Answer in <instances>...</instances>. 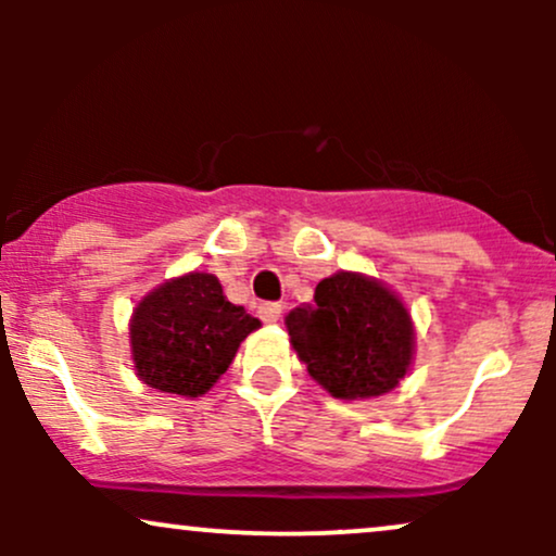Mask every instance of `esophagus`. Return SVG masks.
<instances>
[{"label":"esophagus","mask_w":556,"mask_h":556,"mask_svg":"<svg viewBox=\"0 0 556 556\" xmlns=\"http://www.w3.org/2000/svg\"><path fill=\"white\" fill-rule=\"evenodd\" d=\"M258 316L264 318L266 324H277L279 316H282V305H279V303H261L258 305Z\"/></svg>","instance_id":"1"}]
</instances>
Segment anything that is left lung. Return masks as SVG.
Instances as JSON below:
<instances>
[{
    "label": "left lung",
    "instance_id": "left-lung-1",
    "mask_svg": "<svg viewBox=\"0 0 556 556\" xmlns=\"http://www.w3.org/2000/svg\"><path fill=\"white\" fill-rule=\"evenodd\" d=\"M285 327L308 374L340 400L392 392L416 353V329L402 300L358 271L321 279L314 303L292 308Z\"/></svg>",
    "mask_w": 556,
    "mask_h": 556
}]
</instances>
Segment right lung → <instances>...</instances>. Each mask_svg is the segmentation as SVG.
Segmentation results:
<instances>
[{
  "instance_id": "add662e5",
  "label": "right lung",
  "mask_w": 556,
  "mask_h": 556,
  "mask_svg": "<svg viewBox=\"0 0 556 556\" xmlns=\"http://www.w3.org/2000/svg\"><path fill=\"white\" fill-rule=\"evenodd\" d=\"M258 327V318L229 303L214 274L190 271L159 285L136 305L132 363L140 381L159 392L201 397Z\"/></svg>"
}]
</instances>
